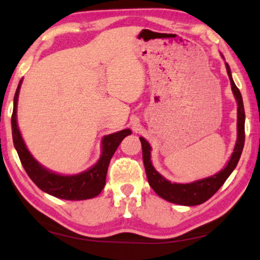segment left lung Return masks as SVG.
I'll return each instance as SVG.
<instances>
[{"instance_id": "1", "label": "left lung", "mask_w": 260, "mask_h": 260, "mask_svg": "<svg viewBox=\"0 0 260 260\" xmlns=\"http://www.w3.org/2000/svg\"><path fill=\"white\" fill-rule=\"evenodd\" d=\"M222 57H223V55H222ZM225 68L230 80V84H232L233 93L237 102V140L236 145H235L234 148V152L232 154V157L228 160V163H226L224 169H222V170L220 172H217L216 175L207 177V178L204 179L196 180V182L189 184L171 183L155 170L150 159L151 148L149 142H148L145 138H140V141H141L142 145L143 164H145L148 182H149L151 188L154 189L160 198H163L164 200L169 201V203L183 206H197L205 203V201H207L209 198L213 197L217 191H219V188L224 184L226 178L232 175V172L237 166L238 160H240L245 141L244 105H243L242 94L236 84H235L232 76V72H230V67L226 62Z\"/></svg>"}]
</instances>
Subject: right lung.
<instances>
[{"instance_id": "obj_1", "label": "right lung", "mask_w": 260, "mask_h": 260, "mask_svg": "<svg viewBox=\"0 0 260 260\" xmlns=\"http://www.w3.org/2000/svg\"><path fill=\"white\" fill-rule=\"evenodd\" d=\"M23 80L19 81L14 98V111L11 115V128L14 146L17 150L20 162L26 174L41 191L59 199L64 200H86L97 197L105 186L106 174L110 160L120 142L127 135L132 134L131 129H122L117 133L105 135L102 140V155L98 162L81 174L64 176L55 174L44 168L35 159L24 143L17 125V103L18 94Z\"/></svg>"}]
</instances>
